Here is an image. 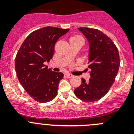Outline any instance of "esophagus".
I'll return each mask as SVG.
<instances>
[{"label":"esophagus","mask_w":134,"mask_h":134,"mask_svg":"<svg viewBox=\"0 0 134 134\" xmlns=\"http://www.w3.org/2000/svg\"><path fill=\"white\" fill-rule=\"evenodd\" d=\"M66 76H67V78H72L74 76L72 75H71V74H66Z\"/></svg>","instance_id":"1"}]
</instances>
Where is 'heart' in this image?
Here are the masks:
<instances>
[{
    "instance_id": "heart-1",
    "label": "heart",
    "mask_w": 134,
    "mask_h": 134,
    "mask_svg": "<svg viewBox=\"0 0 134 134\" xmlns=\"http://www.w3.org/2000/svg\"><path fill=\"white\" fill-rule=\"evenodd\" d=\"M71 41L83 42V40L82 37V36H79V35H75V36H72L70 37V41Z\"/></svg>"
}]
</instances>
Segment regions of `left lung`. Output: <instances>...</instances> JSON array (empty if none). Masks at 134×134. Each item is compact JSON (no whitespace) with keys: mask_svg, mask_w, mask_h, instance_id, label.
<instances>
[{"mask_svg":"<svg viewBox=\"0 0 134 134\" xmlns=\"http://www.w3.org/2000/svg\"><path fill=\"white\" fill-rule=\"evenodd\" d=\"M78 30L89 42L91 78L88 82L82 78V83L75 89V94L84 102L98 101L108 92L115 82L119 69V54L112 40L99 30L86 27Z\"/></svg>","mask_w":134,"mask_h":134,"instance_id":"8db88e82","label":"left lung"}]
</instances>
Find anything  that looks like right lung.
Masks as SVG:
<instances>
[{"instance_id":"add662e5","label":"right lung","mask_w":134,"mask_h":134,"mask_svg":"<svg viewBox=\"0 0 134 134\" xmlns=\"http://www.w3.org/2000/svg\"><path fill=\"white\" fill-rule=\"evenodd\" d=\"M69 29L47 26L32 32L17 52L15 68L19 81L29 95L39 102L52 100L58 93L62 72L48 69L54 52V46Z\"/></svg>"}]
</instances>
